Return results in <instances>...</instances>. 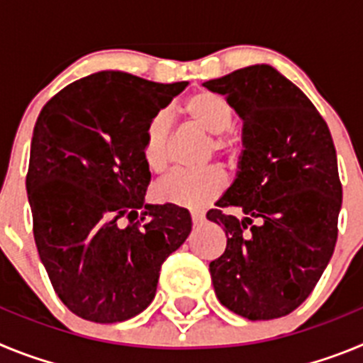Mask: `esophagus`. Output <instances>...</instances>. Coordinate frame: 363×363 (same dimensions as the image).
Segmentation results:
<instances>
[{"instance_id": "34e87169", "label": "esophagus", "mask_w": 363, "mask_h": 363, "mask_svg": "<svg viewBox=\"0 0 363 363\" xmlns=\"http://www.w3.org/2000/svg\"><path fill=\"white\" fill-rule=\"evenodd\" d=\"M191 218H192V223H194V225H201V223H203V220H205L203 213H192Z\"/></svg>"}]
</instances>
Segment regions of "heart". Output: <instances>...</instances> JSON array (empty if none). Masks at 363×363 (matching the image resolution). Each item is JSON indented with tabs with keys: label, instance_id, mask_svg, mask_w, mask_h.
<instances>
[{
	"label": "heart",
	"instance_id": "obj_1",
	"mask_svg": "<svg viewBox=\"0 0 363 363\" xmlns=\"http://www.w3.org/2000/svg\"><path fill=\"white\" fill-rule=\"evenodd\" d=\"M184 112L192 123L213 134L211 150L225 154L230 162L236 158L234 140L227 134L233 127L234 111L223 96L211 91H198L189 96ZM171 156V118L167 112H158L147 125L143 134V160L152 172H163ZM227 185L223 169L218 165L200 171H174L160 179L154 194L163 203L178 205L185 209L200 211L213 203Z\"/></svg>",
	"mask_w": 363,
	"mask_h": 363
}]
</instances>
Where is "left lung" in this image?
Segmentation results:
<instances>
[{"label":"left lung","instance_id":"1","mask_svg":"<svg viewBox=\"0 0 363 363\" xmlns=\"http://www.w3.org/2000/svg\"><path fill=\"white\" fill-rule=\"evenodd\" d=\"M243 121L238 174L218 207L225 252L211 262L221 306L249 320L293 313L313 293L338 236L342 184L329 127L311 99L271 65L205 82Z\"/></svg>","mask_w":363,"mask_h":363}]
</instances>
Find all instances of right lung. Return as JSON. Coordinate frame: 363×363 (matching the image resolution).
<instances>
[{"instance_id":"obj_1","label":"right lung","mask_w":363,"mask_h":363,"mask_svg":"<svg viewBox=\"0 0 363 363\" xmlns=\"http://www.w3.org/2000/svg\"><path fill=\"white\" fill-rule=\"evenodd\" d=\"M187 82L101 70L47 101L30 143L34 240L60 300L79 318L116 323L147 309L160 269L191 234L178 205H149L143 134Z\"/></svg>"}]
</instances>
